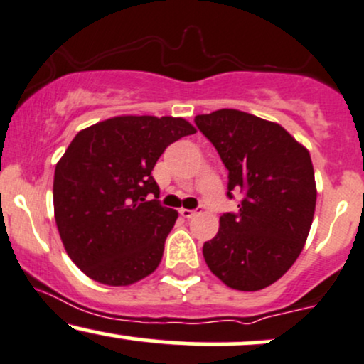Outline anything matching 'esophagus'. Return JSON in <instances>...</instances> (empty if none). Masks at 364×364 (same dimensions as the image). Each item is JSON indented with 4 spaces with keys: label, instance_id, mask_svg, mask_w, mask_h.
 Instances as JSON below:
<instances>
[{
    "label": "esophagus",
    "instance_id": "34e87169",
    "mask_svg": "<svg viewBox=\"0 0 364 364\" xmlns=\"http://www.w3.org/2000/svg\"><path fill=\"white\" fill-rule=\"evenodd\" d=\"M196 210H188V208H181L179 210V215H181L183 218H193L196 215Z\"/></svg>",
    "mask_w": 364,
    "mask_h": 364
}]
</instances>
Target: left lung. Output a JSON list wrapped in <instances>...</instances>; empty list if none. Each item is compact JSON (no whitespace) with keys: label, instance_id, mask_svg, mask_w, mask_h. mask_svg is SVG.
I'll use <instances>...</instances> for the list:
<instances>
[{"label":"left lung","instance_id":"left-lung-1","mask_svg":"<svg viewBox=\"0 0 364 364\" xmlns=\"http://www.w3.org/2000/svg\"><path fill=\"white\" fill-rule=\"evenodd\" d=\"M200 132L229 169V191L242 200L224 213L203 244L210 271L227 287L257 291L273 284L300 256L314 220V166L309 151L282 125L251 113L217 110L196 115Z\"/></svg>","mask_w":364,"mask_h":364}]
</instances>
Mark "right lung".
<instances>
[{"instance_id":"add662e5","label":"right lung","mask_w":364,"mask_h":364,"mask_svg":"<svg viewBox=\"0 0 364 364\" xmlns=\"http://www.w3.org/2000/svg\"><path fill=\"white\" fill-rule=\"evenodd\" d=\"M195 132L185 118L122 115L73 139L55 166L54 215L86 277L127 287L154 273L178 212L157 200L152 169L169 144Z\"/></svg>"}]
</instances>
